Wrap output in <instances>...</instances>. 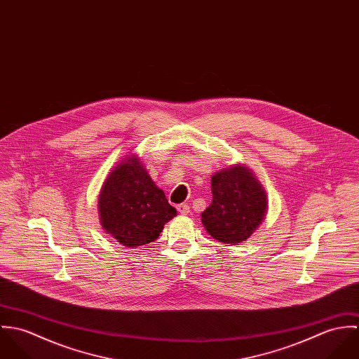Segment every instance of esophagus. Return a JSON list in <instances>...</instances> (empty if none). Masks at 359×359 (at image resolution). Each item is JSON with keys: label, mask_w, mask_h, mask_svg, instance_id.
Wrapping results in <instances>:
<instances>
[{"label": "esophagus", "mask_w": 359, "mask_h": 359, "mask_svg": "<svg viewBox=\"0 0 359 359\" xmlns=\"http://www.w3.org/2000/svg\"><path fill=\"white\" fill-rule=\"evenodd\" d=\"M177 211L182 215H187L189 212V205H177Z\"/></svg>", "instance_id": "34e87169"}]
</instances>
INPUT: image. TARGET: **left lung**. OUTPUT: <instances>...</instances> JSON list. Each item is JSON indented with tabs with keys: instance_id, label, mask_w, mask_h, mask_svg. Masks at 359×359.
Returning <instances> with one entry per match:
<instances>
[{
	"instance_id": "obj_1",
	"label": "left lung",
	"mask_w": 359,
	"mask_h": 359,
	"mask_svg": "<svg viewBox=\"0 0 359 359\" xmlns=\"http://www.w3.org/2000/svg\"><path fill=\"white\" fill-rule=\"evenodd\" d=\"M212 202L202 212L207 232L224 243L246 241L261 224L266 195L249 168L233 165L211 177Z\"/></svg>"
}]
</instances>
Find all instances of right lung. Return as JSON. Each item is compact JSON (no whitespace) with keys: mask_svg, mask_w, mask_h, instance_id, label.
I'll use <instances>...</instances> for the list:
<instances>
[{"mask_svg":"<svg viewBox=\"0 0 359 359\" xmlns=\"http://www.w3.org/2000/svg\"><path fill=\"white\" fill-rule=\"evenodd\" d=\"M103 229L127 248L154 242L164 224L177 215L134 156L113 168L100 195Z\"/></svg>","mask_w":359,"mask_h":359,"instance_id":"obj_1","label":"right lung"}]
</instances>
